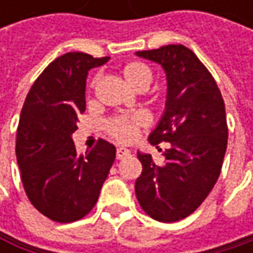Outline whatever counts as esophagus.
<instances>
[{
  "label": "esophagus",
  "instance_id": "34e87169",
  "mask_svg": "<svg viewBox=\"0 0 253 253\" xmlns=\"http://www.w3.org/2000/svg\"><path fill=\"white\" fill-rule=\"evenodd\" d=\"M127 155H130L128 149H126V148H119L117 149V160H122V158H125Z\"/></svg>",
  "mask_w": 253,
  "mask_h": 253
}]
</instances>
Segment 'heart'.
Wrapping results in <instances>:
<instances>
[{
    "instance_id": "b5f03b06",
    "label": "heart",
    "mask_w": 253,
    "mask_h": 253,
    "mask_svg": "<svg viewBox=\"0 0 253 253\" xmlns=\"http://www.w3.org/2000/svg\"><path fill=\"white\" fill-rule=\"evenodd\" d=\"M122 76L131 89L142 92L146 90L152 82L151 69L142 61H130L120 70ZM146 126V119L142 114L128 117H113L105 122V131L117 142L128 143L139 136L142 127Z\"/></svg>"
}]
</instances>
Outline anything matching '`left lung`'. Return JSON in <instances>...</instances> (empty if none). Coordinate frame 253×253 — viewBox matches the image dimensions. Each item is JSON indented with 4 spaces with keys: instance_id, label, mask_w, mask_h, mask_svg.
I'll use <instances>...</instances> for the list:
<instances>
[{
    "instance_id": "left-lung-1",
    "label": "left lung",
    "mask_w": 253,
    "mask_h": 253,
    "mask_svg": "<svg viewBox=\"0 0 253 253\" xmlns=\"http://www.w3.org/2000/svg\"><path fill=\"white\" fill-rule=\"evenodd\" d=\"M136 55L166 72V111L149 142H169L170 148L163 166L151 154L137 152L142 173L134 192L149 217L174 223L205 201L221 173L228 137L226 107L214 77L189 48L166 45Z\"/></svg>"
}]
</instances>
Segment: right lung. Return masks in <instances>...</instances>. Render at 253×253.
I'll list each match as a JSON object with an SVG mask.
<instances>
[{
    "label": "right lung",
    "mask_w": 253,
    "mask_h": 253,
    "mask_svg": "<svg viewBox=\"0 0 253 253\" xmlns=\"http://www.w3.org/2000/svg\"><path fill=\"white\" fill-rule=\"evenodd\" d=\"M108 61L84 52L55 58L26 96L16 139V157L32 205L57 223H72L95 207L116 160V146L99 139L77 155L72 134L86 108L87 72Z\"/></svg>",
    "instance_id": "add662e5"
}]
</instances>
